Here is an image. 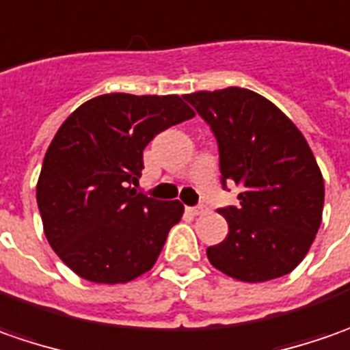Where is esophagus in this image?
<instances>
[{
	"label": "esophagus",
	"instance_id": "esophagus-1",
	"mask_svg": "<svg viewBox=\"0 0 350 350\" xmlns=\"http://www.w3.org/2000/svg\"><path fill=\"white\" fill-rule=\"evenodd\" d=\"M207 211H209V209H207V207H203V205H198V207H189V213H191V215H196V217H198V215H205Z\"/></svg>",
	"mask_w": 350,
	"mask_h": 350
}]
</instances>
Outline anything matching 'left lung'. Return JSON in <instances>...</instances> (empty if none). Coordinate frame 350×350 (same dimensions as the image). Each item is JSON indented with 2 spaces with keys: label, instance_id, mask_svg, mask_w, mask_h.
<instances>
[{
  "label": "left lung",
  "instance_id": "left-lung-1",
  "mask_svg": "<svg viewBox=\"0 0 350 350\" xmlns=\"http://www.w3.org/2000/svg\"><path fill=\"white\" fill-rule=\"evenodd\" d=\"M219 143L223 186L242 187L221 209L228 234L207 247L215 269L244 283L291 273L312 246L323 213V176L300 129L265 96L228 87L184 94Z\"/></svg>",
  "mask_w": 350,
  "mask_h": 350
}]
</instances>
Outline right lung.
Listing matches in <instances>:
<instances>
[{"mask_svg": "<svg viewBox=\"0 0 350 350\" xmlns=\"http://www.w3.org/2000/svg\"><path fill=\"white\" fill-rule=\"evenodd\" d=\"M178 94L112 92L81 104L52 139L36 184L44 234L91 283H129L157 263L184 205L137 193L143 151L193 118Z\"/></svg>", "mask_w": 350, "mask_h": 350, "instance_id": "right-lung-1", "label": "right lung"}]
</instances>
